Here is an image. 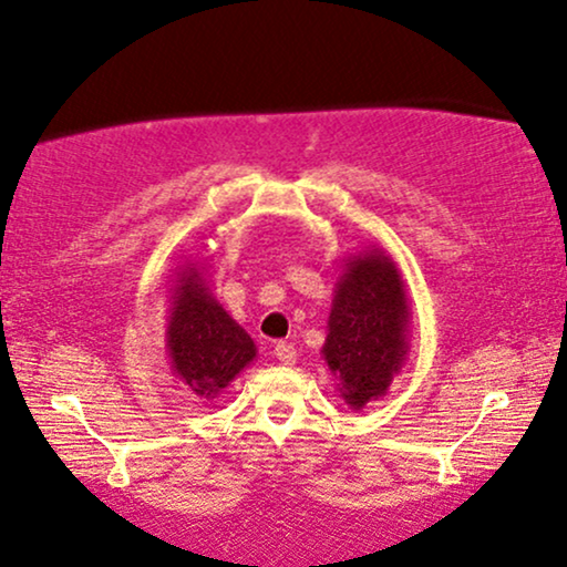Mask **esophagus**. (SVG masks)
<instances>
[{
  "instance_id": "1",
  "label": "esophagus",
  "mask_w": 567,
  "mask_h": 567,
  "mask_svg": "<svg viewBox=\"0 0 567 567\" xmlns=\"http://www.w3.org/2000/svg\"><path fill=\"white\" fill-rule=\"evenodd\" d=\"M276 359L286 363V367H291V363H297V348H293L291 343H276L274 348Z\"/></svg>"
}]
</instances>
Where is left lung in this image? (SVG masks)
<instances>
[{"label": "left lung", "mask_w": 567, "mask_h": 567, "mask_svg": "<svg viewBox=\"0 0 567 567\" xmlns=\"http://www.w3.org/2000/svg\"><path fill=\"white\" fill-rule=\"evenodd\" d=\"M408 289L392 255L367 247L343 260L320 353L348 408L384 398L408 361Z\"/></svg>", "instance_id": "obj_1"}]
</instances>
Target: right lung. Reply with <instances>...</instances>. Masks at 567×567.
Listing matches in <instances>:
<instances>
[{
    "label": "right lung",
    "instance_id": "obj_1",
    "mask_svg": "<svg viewBox=\"0 0 567 567\" xmlns=\"http://www.w3.org/2000/svg\"><path fill=\"white\" fill-rule=\"evenodd\" d=\"M206 260H185L169 281L167 355L173 374L196 394L214 402L239 371L258 355L252 338L208 289Z\"/></svg>",
    "mask_w": 567,
    "mask_h": 567
}]
</instances>
